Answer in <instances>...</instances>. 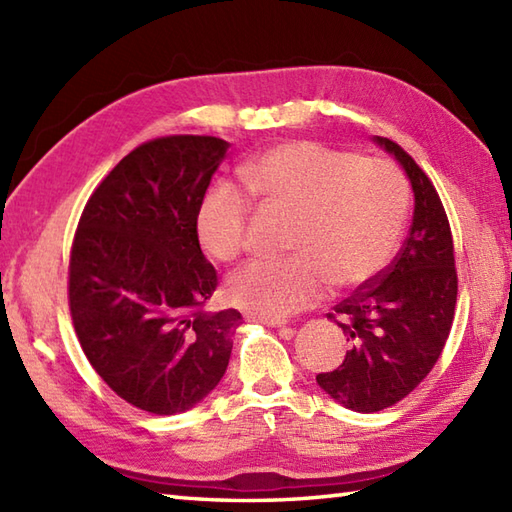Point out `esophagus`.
I'll use <instances>...</instances> for the list:
<instances>
[{"label": "esophagus", "mask_w": 512, "mask_h": 512, "mask_svg": "<svg viewBox=\"0 0 512 512\" xmlns=\"http://www.w3.org/2000/svg\"><path fill=\"white\" fill-rule=\"evenodd\" d=\"M244 319H246L248 323H264V325H268V328H279L281 332H286V334L295 332V328H290V325H286L284 321H279V319L259 317V314H244Z\"/></svg>", "instance_id": "1"}]
</instances>
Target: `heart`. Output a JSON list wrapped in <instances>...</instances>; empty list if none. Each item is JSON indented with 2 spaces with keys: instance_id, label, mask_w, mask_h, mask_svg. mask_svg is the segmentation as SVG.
<instances>
[{
  "instance_id": "1",
  "label": "heart",
  "mask_w": 512,
  "mask_h": 512,
  "mask_svg": "<svg viewBox=\"0 0 512 512\" xmlns=\"http://www.w3.org/2000/svg\"><path fill=\"white\" fill-rule=\"evenodd\" d=\"M244 182L268 209L290 213L284 259H255L228 277L226 297L259 317L281 319L317 303L328 286L352 290L389 262L407 220V184L380 158H358L317 140L262 151ZM253 200L215 182L198 209V237L217 262L244 253Z\"/></svg>"
}]
</instances>
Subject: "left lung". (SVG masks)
Masks as SVG:
<instances>
[{"mask_svg":"<svg viewBox=\"0 0 512 512\" xmlns=\"http://www.w3.org/2000/svg\"><path fill=\"white\" fill-rule=\"evenodd\" d=\"M376 143L409 176L413 222L394 262L328 314L350 350L339 367L317 376L336 402L361 413L396 405L427 378L449 339L458 301L453 235L436 187L394 140L376 136Z\"/></svg>","mask_w":512,"mask_h":512,"instance_id":"8db88e82","label":"left lung"}]
</instances>
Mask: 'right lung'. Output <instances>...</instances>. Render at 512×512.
<instances>
[{"mask_svg": "<svg viewBox=\"0 0 512 512\" xmlns=\"http://www.w3.org/2000/svg\"><path fill=\"white\" fill-rule=\"evenodd\" d=\"M228 143L162 136L138 145L90 195L68 268L74 332L107 387L149 413L191 409L220 383L242 314L206 312L217 273L198 209Z\"/></svg>", "mask_w": 512, "mask_h": 512, "instance_id": "right-lung-1", "label": "right lung"}]
</instances>
